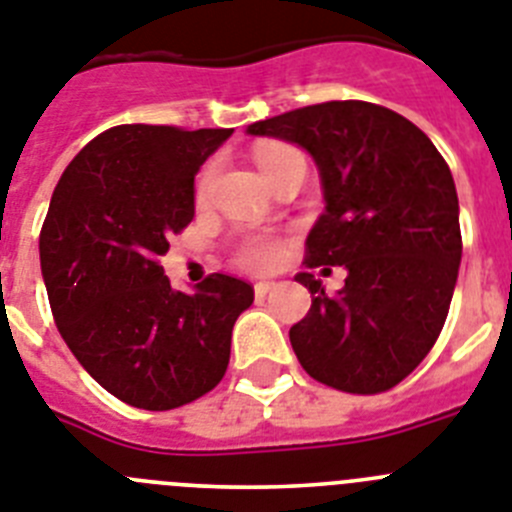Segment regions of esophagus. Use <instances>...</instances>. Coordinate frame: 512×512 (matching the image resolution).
<instances>
[{"instance_id":"34e87169","label":"esophagus","mask_w":512,"mask_h":512,"mask_svg":"<svg viewBox=\"0 0 512 512\" xmlns=\"http://www.w3.org/2000/svg\"><path fill=\"white\" fill-rule=\"evenodd\" d=\"M273 288H275V283H270V281L255 283V296H257V299H265V296H268V293L273 291Z\"/></svg>"}]
</instances>
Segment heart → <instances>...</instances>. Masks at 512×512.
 Returning <instances> with one entry per match:
<instances>
[{
  "label": "heart",
  "instance_id": "obj_1",
  "mask_svg": "<svg viewBox=\"0 0 512 512\" xmlns=\"http://www.w3.org/2000/svg\"><path fill=\"white\" fill-rule=\"evenodd\" d=\"M255 159H257V167L262 170V175L270 177L275 170H281L283 164L293 162V159H304V157H301L299 151L293 149V146L265 144L257 149ZM211 180H213V170L203 172L201 182H198V198H206L208 188H211ZM278 260H281V244L273 242V239L247 237L237 247V262L247 270H270L273 265H278Z\"/></svg>",
  "mask_w": 512,
  "mask_h": 512
}]
</instances>
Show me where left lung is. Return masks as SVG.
Returning <instances> with one entry per match:
<instances>
[{"instance_id": "left-lung-1", "label": "left lung", "mask_w": 512, "mask_h": 512, "mask_svg": "<svg viewBox=\"0 0 512 512\" xmlns=\"http://www.w3.org/2000/svg\"><path fill=\"white\" fill-rule=\"evenodd\" d=\"M309 151L324 211L306 237L309 265H342L324 293L299 273L311 309L288 332L311 379L379 394L410 376L448 317L461 265L459 195L446 159L404 115L332 100L247 126Z\"/></svg>"}]
</instances>
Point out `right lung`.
<instances>
[{"label": "right lung", "instance_id": "right-lung-1", "mask_svg": "<svg viewBox=\"0 0 512 512\" xmlns=\"http://www.w3.org/2000/svg\"><path fill=\"white\" fill-rule=\"evenodd\" d=\"M231 128L115 126L53 190L41 273L53 319L84 371L131 407L162 412L224 379L250 283L208 275L175 291L159 257L195 216V175Z\"/></svg>", "mask_w": 512, "mask_h": 512}]
</instances>
